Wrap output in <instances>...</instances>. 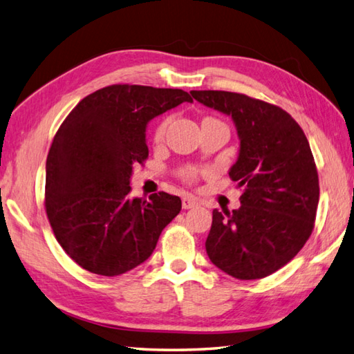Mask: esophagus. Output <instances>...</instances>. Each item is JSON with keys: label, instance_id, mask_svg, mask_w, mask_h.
<instances>
[{"label": "esophagus", "instance_id": "obj_1", "mask_svg": "<svg viewBox=\"0 0 354 354\" xmlns=\"http://www.w3.org/2000/svg\"><path fill=\"white\" fill-rule=\"evenodd\" d=\"M196 205H198V201L194 199V198H192V196H185L183 199V208L184 209H189V208H193V207H196Z\"/></svg>", "mask_w": 354, "mask_h": 354}]
</instances>
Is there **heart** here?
<instances>
[{"label": "heart", "instance_id": "obj_1", "mask_svg": "<svg viewBox=\"0 0 354 354\" xmlns=\"http://www.w3.org/2000/svg\"><path fill=\"white\" fill-rule=\"evenodd\" d=\"M167 124H169L167 120H164V122H162L160 126L156 127L155 135H153V140H155V141H161V140H162L164 133H165V129H167ZM185 176L189 178V179H193L194 176H196V173H194V171H187V173H185Z\"/></svg>", "mask_w": 354, "mask_h": 354}]
</instances>
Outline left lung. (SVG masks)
I'll return each mask as SVG.
<instances>
[{
	"label": "left lung",
	"instance_id": "obj_1",
	"mask_svg": "<svg viewBox=\"0 0 354 354\" xmlns=\"http://www.w3.org/2000/svg\"><path fill=\"white\" fill-rule=\"evenodd\" d=\"M227 114L240 140L230 178L243 190L232 213L213 209L209 260L239 280L265 278L295 257L310 237L319 201L318 171L299 124L275 104L228 91H192Z\"/></svg>",
	"mask_w": 354,
	"mask_h": 354
}]
</instances>
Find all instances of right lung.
Listing matches in <instances>:
<instances>
[{"label":"right lung","mask_w":354,"mask_h":354,"mask_svg":"<svg viewBox=\"0 0 354 354\" xmlns=\"http://www.w3.org/2000/svg\"><path fill=\"white\" fill-rule=\"evenodd\" d=\"M193 102L183 89L111 85L86 95L53 138L45 165V212L64 251L89 272L122 275L152 255L181 199L131 198L135 164L149 156L150 120Z\"/></svg>","instance_id":"add662e5"}]
</instances>
